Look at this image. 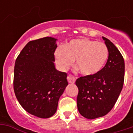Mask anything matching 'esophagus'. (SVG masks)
I'll use <instances>...</instances> for the list:
<instances>
[{
  "label": "esophagus",
  "instance_id": "1",
  "mask_svg": "<svg viewBox=\"0 0 133 133\" xmlns=\"http://www.w3.org/2000/svg\"><path fill=\"white\" fill-rule=\"evenodd\" d=\"M67 79H68V82L70 83H74L75 82V80H76L75 77L71 75H68Z\"/></svg>",
  "mask_w": 133,
  "mask_h": 133
}]
</instances>
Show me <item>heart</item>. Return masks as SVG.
I'll return each mask as SVG.
<instances>
[{
    "mask_svg": "<svg viewBox=\"0 0 133 133\" xmlns=\"http://www.w3.org/2000/svg\"><path fill=\"white\" fill-rule=\"evenodd\" d=\"M54 56L61 70L68 68L75 59L79 72L85 76H91L103 67L108 57V50L102 43L86 38H75L56 48Z\"/></svg>",
    "mask_w": 133,
    "mask_h": 133,
    "instance_id": "obj_1",
    "label": "heart"
}]
</instances>
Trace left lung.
I'll return each mask as SVG.
<instances>
[{"instance_id":"8db88e82","label":"left lung","mask_w":133,"mask_h":133,"mask_svg":"<svg viewBox=\"0 0 133 133\" xmlns=\"http://www.w3.org/2000/svg\"><path fill=\"white\" fill-rule=\"evenodd\" d=\"M108 50V58L99 72L81 77L75 82L79 89L77 108L79 113L89 119L107 115L115 104L124 81L125 63L117 47L102 37Z\"/></svg>"}]
</instances>
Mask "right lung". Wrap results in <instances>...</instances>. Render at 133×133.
<instances>
[{"instance_id":"obj_1","label":"right lung","mask_w":133,"mask_h":133,"mask_svg":"<svg viewBox=\"0 0 133 133\" xmlns=\"http://www.w3.org/2000/svg\"><path fill=\"white\" fill-rule=\"evenodd\" d=\"M56 41L53 37L30 41L15 62L16 97L26 111L39 118L54 115L59 98L68 85L66 73L55 68Z\"/></svg>"}]
</instances>
